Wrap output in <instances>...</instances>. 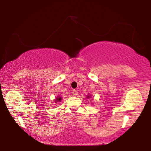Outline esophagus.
<instances>
[{"label":"esophagus","mask_w":151,"mask_h":151,"mask_svg":"<svg viewBox=\"0 0 151 151\" xmlns=\"http://www.w3.org/2000/svg\"><path fill=\"white\" fill-rule=\"evenodd\" d=\"M72 94H73V96H76L78 95V91L76 90H73V92H72Z\"/></svg>","instance_id":"1"}]
</instances>
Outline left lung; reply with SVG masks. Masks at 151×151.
Returning a JSON list of instances; mask_svg holds the SVG:
<instances>
[{"label":"left lung","instance_id":"obj_1","mask_svg":"<svg viewBox=\"0 0 151 151\" xmlns=\"http://www.w3.org/2000/svg\"><path fill=\"white\" fill-rule=\"evenodd\" d=\"M91 98V96H90V95H87V96H86V98Z\"/></svg>","mask_w":151,"mask_h":151}]
</instances>
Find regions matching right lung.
Segmentation results:
<instances>
[{"label":"right lung","instance_id":"obj_1","mask_svg":"<svg viewBox=\"0 0 151 151\" xmlns=\"http://www.w3.org/2000/svg\"><path fill=\"white\" fill-rule=\"evenodd\" d=\"M63 100V98H62V97H60V96H58L55 99V103H57V102H61V100Z\"/></svg>","mask_w":151,"mask_h":151}]
</instances>
